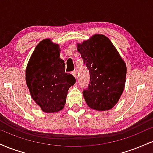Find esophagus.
Segmentation results:
<instances>
[{"instance_id": "34e87169", "label": "esophagus", "mask_w": 153, "mask_h": 153, "mask_svg": "<svg viewBox=\"0 0 153 153\" xmlns=\"http://www.w3.org/2000/svg\"><path fill=\"white\" fill-rule=\"evenodd\" d=\"M72 75H73V76L75 77V78H77V73H76V71H73L72 72Z\"/></svg>"}]
</instances>
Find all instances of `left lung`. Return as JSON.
<instances>
[{"label":"left lung","mask_w":153,"mask_h":153,"mask_svg":"<svg viewBox=\"0 0 153 153\" xmlns=\"http://www.w3.org/2000/svg\"><path fill=\"white\" fill-rule=\"evenodd\" d=\"M77 50L90 73V84L82 92L87 105L104 111L118 103L126 82L127 66L105 35L96 34L77 44Z\"/></svg>","instance_id":"obj_1"}]
</instances>
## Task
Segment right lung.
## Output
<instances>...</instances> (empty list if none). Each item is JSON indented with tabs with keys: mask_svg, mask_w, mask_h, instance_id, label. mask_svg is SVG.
<instances>
[{
	"mask_svg": "<svg viewBox=\"0 0 153 153\" xmlns=\"http://www.w3.org/2000/svg\"><path fill=\"white\" fill-rule=\"evenodd\" d=\"M58 44L45 39L35 47L26 68V82L32 99L46 113L62 110L68 89L75 79L65 73Z\"/></svg>",
	"mask_w": 153,
	"mask_h": 153,
	"instance_id": "obj_1",
	"label": "right lung"
}]
</instances>
